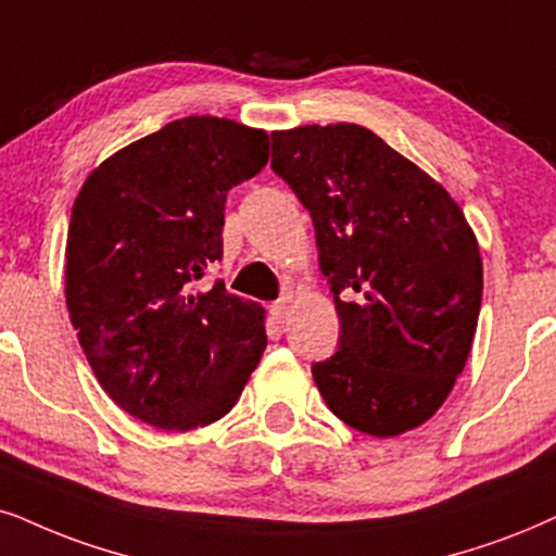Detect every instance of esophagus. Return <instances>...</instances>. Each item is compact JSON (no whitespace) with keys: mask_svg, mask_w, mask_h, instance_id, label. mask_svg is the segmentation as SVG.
Here are the masks:
<instances>
[{"mask_svg":"<svg viewBox=\"0 0 556 556\" xmlns=\"http://www.w3.org/2000/svg\"><path fill=\"white\" fill-rule=\"evenodd\" d=\"M271 318L277 320V323H285L287 320V313H290V298H282V300H277V302H271Z\"/></svg>","mask_w":556,"mask_h":556,"instance_id":"1","label":"esophagus"}]
</instances>
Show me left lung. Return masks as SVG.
<instances>
[{
    "label": "left lung",
    "mask_w": 556,
    "mask_h": 556,
    "mask_svg": "<svg viewBox=\"0 0 556 556\" xmlns=\"http://www.w3.org/2000/svg\"><path fill=\"white\" fill-rule=\"evenodd\" d=\"M271 168L311 210L339 351L313 367L336 418L390 439L424 426L465 369L482 256L456 200L354 123L271 132Z\"/></svg>",
    "instance_id": "1"
}]
</instances>
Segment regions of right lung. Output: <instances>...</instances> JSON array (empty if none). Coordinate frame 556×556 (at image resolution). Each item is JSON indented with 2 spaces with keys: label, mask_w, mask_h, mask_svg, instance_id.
Wrapping results in <instances>:
<instances>
[{
  "label": "right lung",
  "mask_w": 556,
  "mask_h": 556,
  "mask_svg": "<svg viewBox=\"0 0 556 556\" xmlns=\"http://www.w3.org/2000/svg\"><path fill=\"white\" fill-rule=\"evenodd\" d=\"M266 161V130L189 115L112 153L76 194L68 318L97 382L143 424H215L262 362L264 307L197 282L223 258L228 189Z\"/></svg>",
  "instance_id": "1"
}]
</instances>
